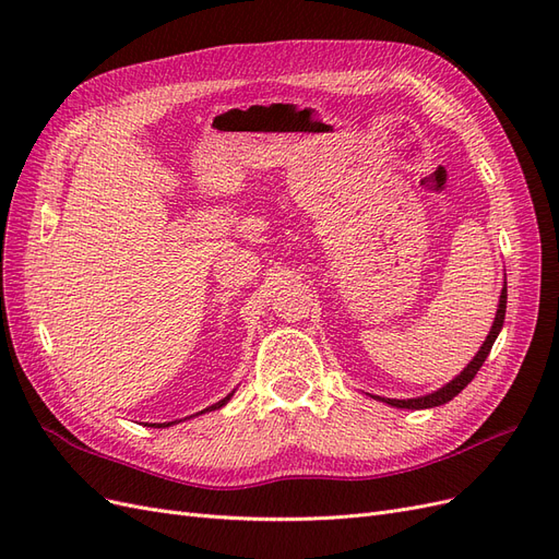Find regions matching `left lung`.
<instances>
[{"instance_id":"8db88e82","label":"left lung","mask_w":559,"mask_h":559,"mask_svg":"<svg viewBox=\"0 0 559 559\" xmlns=\"http://www.w3.org/2000/svg\"><path fill=\"white\" fill-rule=\"evenodd\" d=\"M503 317H506V286L501 292V298H499V310H497V317H495V324H492V331H489V335L485 337V343L480 347V352L473 357V361L462 370V376H456L452 382H448L443 389H438V392L429 394V396H419V399H408V401H399V399H382L384 403L394 405V408H408V411H419V408H433V405H443L448 401H452L456 394L462 392V389L476 378V373L480 370V366L485 364L489 349H492L497 335L503 326Z\"/></svg>"}]
</instances>
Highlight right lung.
<instances>
[{
    "mask_svg": "<svg viewBox=\"0 0 559 559\" xmlns=\"http://www.w3.org/2000/svg\"><path fill=\"white\" fill-rule=\"evenodd\" d=\"M233 394H228L226 399H222V401H218V403H214V405H210V408H205V411H216V408H222V405H226L228 403V399H230ZM205 411H200V413H205ZM173 425V421H167V425H156V427H170Z\"/></svg>",
    "mask_w": 559,
    "mask_h": 559,
    "instance_id": "right-lung-1",
    "label": "right lung"
}]
</instances>
